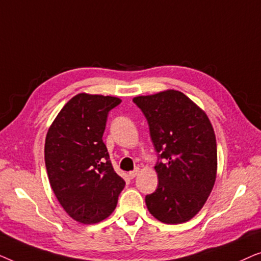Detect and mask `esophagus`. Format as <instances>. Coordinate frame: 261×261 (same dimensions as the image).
<instances>
[{
	"label": "esophagus",
	"instance_id": "1",
	"mask_svg": "<svg viewBox=\"0 0 261 261\" xmlns=\"http://www.w3.org/2000/svg\"><path fill=\"white\" fill-rule=\"evenodd\" d=\"M139 172H140V171H139V169L134 170V171H130V172H129V177H130V178H134V177H137L138 174H139Z\"/></svg>",
	"mask_w": 261,
	"mask_h": 261
}]
</instances>
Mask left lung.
<instances>
[{"mask_svg": "<svg viewBox=\"0 0 261 261\" xmlns=\"http://www.w3.org/2000/svg\"><path fill=\"white\" fill-rule=\"evenodd\" d=\"M148 122L159 159L158 188L145 201L148 212L167 224L191 220L212 192L217 172L214 128L204 110L183 92L160 91L133 98Z\"/></svg>", "mask_w": 261, "mask_h": 261, "instance_id": "obj_1", "label": "left lung"}]
</instances>
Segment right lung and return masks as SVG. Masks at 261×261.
<instances>
[{
  "mask_svg": "<svg viewBox=\"0 0 261 261\" xmlns=\"http://www.w3.org/2000/svg\"><path fill=\"white\" fill-rule=\"evenodd\" d=\"M119 97L82 92L48 128L45 164L60 205L77 222L97 223L116 208L124 180L114 171L102 140L108 113Z\"/></svg>",
  "mask_w": 261,
  "mask_h": 261,
  "instance_id": "add662e5",
  "label": "right lung"
}]
</instances>
